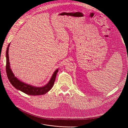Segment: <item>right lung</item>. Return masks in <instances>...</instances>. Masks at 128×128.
<instances>
[{"instance_id": "add662e5", "label": "right lung", "mask_w": 128, "mask_h": 128, "mask_svg": "<svg viewBox=\"0 0 128 128\" xmlns=\"http://www.w3.org/2000/svg\"><path fill=\"white\" fill-rule=\"evenodd\" d=\"M10 44H8V47L6 50V73L8 78L10 80V83L12 85L18 90H20L26 94L32 96H39L42 95L46 94L53 87L54 81L56 80V76L57 73L59 71L58 69H57L56 71L54 72L52 75L51 79L49 80L48 84H46L43 86H35L30 85L28 84L23 82L20 80H19L17 77L15 76L12 70L10 68V63L9 61V56H8V50Z\"/></svg>"}]
</instances>
